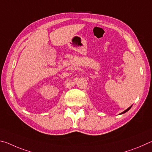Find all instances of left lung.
Listing matches in <instances>:
<instances>
[{"label": "left lung", "instance_id": "obj_1", "mask_svg": "<svg viewBox=\"0 0 152 152\" xmlns=\"http://www.w3.org/2000/svg\"><path fill=\"white\" fill-rule=\"evenodd\" d=\"M131 107H132V106H131V107H129V108H127L126 110H125V111H124V112H122V113H121V114H123V113H126V112H127V111H129V109H130V108H131Z\"/></svg>", "mask_w": 152, "mask_h": 152}]
</instances>
